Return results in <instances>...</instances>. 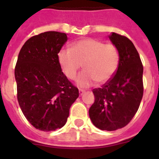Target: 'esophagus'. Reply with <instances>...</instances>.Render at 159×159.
Wrapping results in <instances>:
<instances>
[{"label":"esophagus","instance_id":"34e87169","mask_svg":"<svg viewBox=\"0 0 159 159\" xmlns=\"http://www.w3.org/2000/svg\"><path fill=\"white\" fill-rule=\"evenodd\" d=\"M85 92V90H83V89H79V93H80V95H82Z\"/></svg>","mask_w":159,"mask_h":159}]
</instances>
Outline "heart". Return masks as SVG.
<instances>
[{
	"label": "heart",
	"instance_id": "1",
	"mask_svg": "<svg viewBox=\"0 0 159 159\" xmlns=\"http://www.w3.org/2000/svg\"><path fill=\"white\" fill-rule=\"evenodd\" d=\"M58 57L63 72L70 80L75 78L83 64L84 70L76 79L80 87L109 80L117 71L120 59L116 45L94 38L75 42L71 49H62Z\"/></svg>",
	"mask_w": 159,
	"mask_h": 159
}]
</instances>
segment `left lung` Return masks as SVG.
<instances>
[{"instance_id": "left-lung-1", "label": "left lung", "mask_w": 159, "mask_h": 159, "mask_svg": "<svg viewBox=\"0 0 159 159\" xmlns=\"http://www.w3.org/2000/svg\"><path fill=\"white\" fill-rule=\"evenodd\" d=\"M109 38L119 50V67L109 80L92 91L95 102L89 109V116L97 128L111 131L127 126L139 107L143 66L128 38L115 32Z\"/></svg>"}]
</instances>
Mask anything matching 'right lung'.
Returning <instances> with one entry per match:
<instances>
[{
    "label": "right lung",
    "instance_id": "right-lung-1",
    "mask_svg": "<svg viewBox=\"0 0 159 159\" xmlns=\"http://www.w3.org/2000/svg\"><path fill=\"white\" fill-rule=\"evenodd\" d=\"M66 33L45 32L29 38L21 48L15 67L17 100L24 116L43 131L65 125L79 90L63 73L58 53Z\"/></svg>",
    "mask_w": 159,
    "mask_h": 159
}]
</instances>
